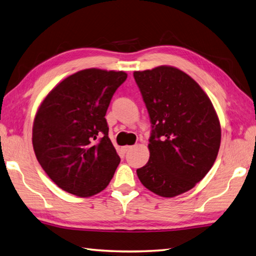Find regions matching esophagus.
<instances>
[{
  "label": "esophagus",
  "instance_id": "esophagus-1",
  "mask_svg": "<svg viewBox=\"0 0 256 256\" xmlns=\"http://www.w3.org/2000/svg\"><path fill=\"white\" fill-rule=\"evenodd\" d=\"M132 146H124V147L122 148V150L124 151V152H127V151H129L130 149H132Z\"/></svg>",
  "mask_w": 256,
  "mask_h": 256
}]
</instances>
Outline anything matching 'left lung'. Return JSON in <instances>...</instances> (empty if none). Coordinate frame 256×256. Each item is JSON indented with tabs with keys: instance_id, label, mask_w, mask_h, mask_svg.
Segmentation results:
<instances>
[{
	"instance_id": "obj_1",
	"label": "left lung",
	"mask_w": 256,
	"mask_h": 256,
	"mask_svg": "<svg viewBox=\"0 0 256 256\" xmlns=\"http://www.w3.org/2000/svg\"><path fill=\"white\" fill-rule=\"evenodd\" d=\"M151 122L149 161L140 182L164 198L179 196L204 178L216 159L221 127L210 98L196 80L171 66L134 72Z\"/></svg>"
}]
</instances>
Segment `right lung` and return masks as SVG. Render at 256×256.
I'll return each instance as SVG.
<instances>
[{"label":"right lung","mask_w":256,"mask_h":256,"mask_svg":"<svg viewBox=\"0 0 256 256\" xmlns=\"http://www.w3.org/2000/svg\"><path fill=\"white\" fill-rule=\"evenodd\" d=\"M124 72L90 68L53 88L33 124V148L43 170L68 194L90 196L102 191L120 162L108 137L106 112Z\"/></svg>","instance_id":"1"}]
</instances>
